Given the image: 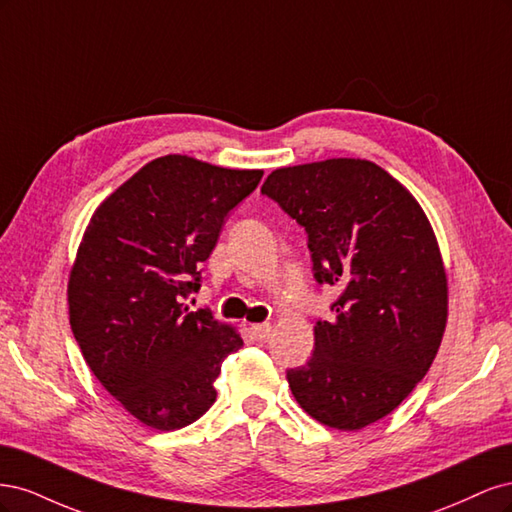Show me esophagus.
Here are the masks:
<instances>
[{
  "label": "esophagus",
  "mask_w": 512,
  "mask_h": 512,
  "mask_svg": "<svg viewBox=\"0 0 512 512\" xmlns=\"http://www.w3.org/2000/svg\"><path fill=\"white\" fill-rule=\"evenodd\" d=\"M252 333H254V337L258 339V342H262V339H267L271 335V324L269 322L252 324Z\"/></svg>",
  "instance_id": "1"
}]
</instances>
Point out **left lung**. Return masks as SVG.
<instances>
[{"label":"left lung","mask_w":512,"mask_h":512,"mask_svg":"<svg viewBox=\"0 0 512 512\" xmlns=\"http://www.w3.org/2000/svg\"><path fill=\"white\" fill-rule=\"evenodd\" d=\"M260 192L305 226L316 280L342 288L312 359L286 374L294 399L333 429L380 421L425 378L446 329V269L423 207L361 158L275 168Z\"/></svg>","instance_id":"left-lung-1"}]
</instances>
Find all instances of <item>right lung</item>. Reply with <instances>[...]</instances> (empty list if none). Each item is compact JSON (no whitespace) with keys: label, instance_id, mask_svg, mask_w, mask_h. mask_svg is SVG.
Listing matches in <instances>:
<instances>
[{"label":"right lung","instance_id":"right-lung-1","mask_svg":"<svg viewBox=\"0 0 512 512\" xmlns=\"http://www.w3.org/2000/svg\"><path fill=\"white\" fill-rule=\"evenodd\" d=\"M260 177L168 153L106 196L83 232L68 275L74 339L104 389L151 429L203 416L224 359L243 346L237 327L181 301Z\"/></svg>","mask_w":512,"mask_h":512}]
</instances>
